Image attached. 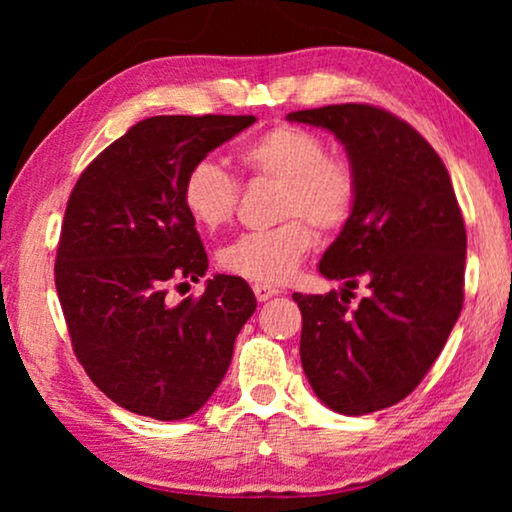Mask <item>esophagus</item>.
I'll return each mask as SVG.
<instances>
[{
  "label": "esophagus",
  "instance_id": "obj_1",
  "mask_svg": "<svg viewBox=\"0 0 512 512\" xmlns=\"http://www.w3.org/2000/svg\"><path fill=\"white\" fill-rule=\"evenodd\" d=\"M254 293H256L258 303H265V300L277 296L279 289H277V286H270V284H254Z\"/></svg>",
  "mask_w": 512,
  "mask_h": 512
}]
</instances>
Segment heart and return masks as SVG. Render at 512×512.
<instances>
[{"label":"heart","mask_w":512,"mask_h":512,"mask_svg":"<svg viewBox=\"0 0 512 512\" xmlns=\"http://www.w3.org/2000/svg\"><path fill=\"white\" fill-rule=\"evenodd\" d=\"M240 163L251 177L282 181L277 216L282 226L247 233L221 249L219 265L228 275L256 284H282L314 247V230L338 233L352 219L356 174L342 158L328 156L317 132L300 125H275L240 151ZM181 200L202 228L216 230L233 221L240 184L214 160L202 158L188 167Z\"/></svg>","instance_id":"b5f03b06"}]
</instances>
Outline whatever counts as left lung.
<instances>
[{
  "mask_svg": "<svg viewBox=\"0 0 512 512\" xmlns=\"http://www.w3.org/2000/svg\"><path fill=\"white\" fill-rule=\"evenodd\" d=\"M331 130L356 174V205L319 263L342 293H293L300 361L314 394L368 415L412 394L443 352L464 305L466 228L447 167L419 132L370 104L291 111ZM369 296L348 307L352 288Z\"/></svg>",
  "mask_w": 512,
  "mask_h": 512,
  "instance_id": "1",
  "label": "left lung"
}]
</instances>
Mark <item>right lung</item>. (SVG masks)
Here are the masks:
<instances>
[{
	"mask_svg": "<svg viewBox=\"0 0 512 512\" xmlns=\"http://www.w3.org/2000/svg\"><path fill=\"white\" fill-rule=\"evenodd\" d=\"M254 116H153L109 144L67 200L55 289L79 363L95 387L135 415L174 422L198 412L256 310L242 277L214 275L181 200L188 167L249 128Z\"/></svg>",
	"mask_w": 512,
	"mask_h": 512,
	"instance_id": "1",
	"label": "right lung"
}]
</instances>
